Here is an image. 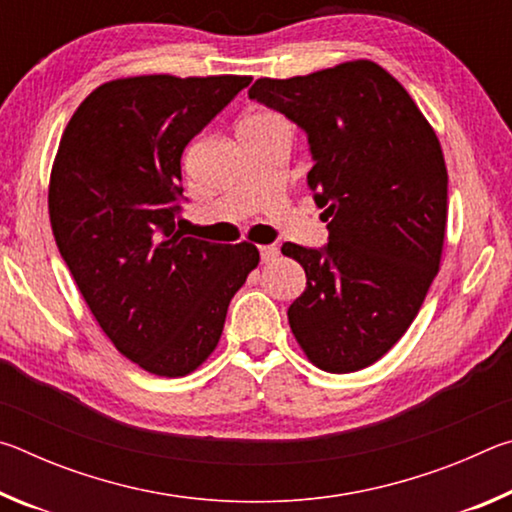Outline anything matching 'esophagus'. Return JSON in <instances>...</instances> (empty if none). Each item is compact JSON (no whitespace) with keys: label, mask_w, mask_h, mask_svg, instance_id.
Instances as JSON below:
<instances>
[{"label":"esophagus","mask_w":512,"mask_h":512,"mask_svg":"<svg viewBox=\"0 0 512 512\" xmlns=\"http://www.w3.org/2000/svg\"><path fill=\"white\" fill-rule=\"evenodd\" d=\"M259 255H262V262H273V259L280 255V248L268 244V246H259Z\"/></svg>","instance_id":"34e87169"}]
</instances>
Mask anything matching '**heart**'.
I'll use <instances>...</instances> for the list:
<instances>
[{
	"mask_svg": "<svg viewBox=\"0 0 512 512\" xmlns=\"http://www.w3.org/2000/svg\"><path fill=\"white\" fill-rule=\"evenodd\" d=\"M268 119H275V115H253L241 121V124H262V121H268Z\"/></svg>",
	"mask_w": 512,
	"mask_h": 512,
	"instance_id": "b5f03b06",
	"label": "heart"
}]
</instances>
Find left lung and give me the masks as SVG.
Returning a JSON list of instances; mask_svg holds the SVG:
<instances>
[{
	"instance_id": "obj_1",
	"label": "left lung",
	"mask_w": 512,
	"mask_h": 512,
	"mask_svg": "<svg viewBox=\"0 0 512 512\" xmlns=\"http://www.w3.org/2000/svg\"><path fill=\"white\" fill-rule=\"evenodd\" d=\"M248 97L305 131L307 183L325 207V246H282L307 275L287 311L291 332L325 372L366 368L402 339L438 273L447 225L438 137L370 60L259 79Z\"/></svg>"
}]
</instances>
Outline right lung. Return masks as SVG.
<instances>
[{"instance_id": "obj_1", "label": "right lung", "mask_w": 512, "mask_h": 512, "mask_svg": "<svg viewBox=\"0 0 512 512\" xmlns=\"http://www.w3.org/2000/svg\"><path fill=\"white\" fill-rule=\"evenodd\" d=\"M250 76H133L103 83L63 133L49 183L60 257L112 345L160 377L210 357L225 314L259 264L253 244L176 228L185 146Z\"/></svg>"}]
</instances>
